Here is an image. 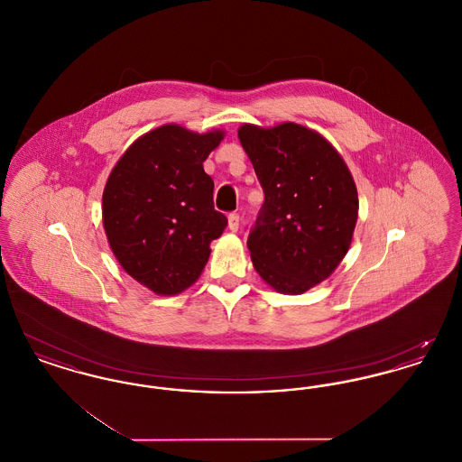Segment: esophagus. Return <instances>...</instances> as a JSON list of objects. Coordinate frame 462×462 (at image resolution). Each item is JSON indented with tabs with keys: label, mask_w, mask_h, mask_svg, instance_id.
I'll list each match as a JSON object with an SVG mask.
<instances>
[{
	"label": "esophagus",
	"mask_w": 462,
	"mask_h": 462,
	"mask_svg": "<svg viewBox=\"0 0 462 462\" xmlns=\"http://www.w3.org/2000/svg\"><path fill=\"white\" fill-rule=\"evenodd\" d=\"M239 221H241L239 213H230V215H228V228H230L232 232H237V230H239Z\"/></svg>",
	"instance_id": "esophagus-1"
}]
</instances>
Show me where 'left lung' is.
<instances>
[{
    "label": "left lung",
    "mask_w": 462,
    "mask_h": 462,
    "mask_svg": "<svg viewBox=\"0 0 462 462\" xmlns=\"http://www.w3.org/2000/svg\"><path fill=\"white\" fill-rule=\"evenodd\" d=\"M239 138L264 194L249 228L251 260L273 289L301 294L328 279L350 249L355 181L329 142L300 125H244Z\"/></svg>",
    "instance_id": "8db88e82"
}]
</instances>
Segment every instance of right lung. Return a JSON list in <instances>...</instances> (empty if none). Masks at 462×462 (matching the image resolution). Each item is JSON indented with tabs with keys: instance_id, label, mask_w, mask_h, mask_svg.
Segmentation results:
<instances>
[{
	"instance_id": "obj_1",
	"label": "right lung",
	"mask_w": 462,
	"mask_h": 462,
	"mask_svg": "<svg viewBox=\"0 0 462 462\" xmlns=\"http://www.w3.org/2000/svg\"><path fill=\"white\" fill-rule=\"evenodd\" d=\"M223 133L161 126L119 159L104 190V228L117 262L140 284L171 296L198 281L226 217L202 168Z\"/></svg>"
}]
</instances>
